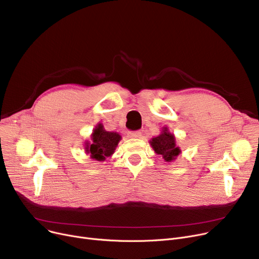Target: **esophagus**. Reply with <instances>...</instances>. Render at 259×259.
<instances>
[{"label": "esophagus", "mask_w": 259, "mask_h": 259, "mask_svg": "<svg viewBox=\"0 0 259 259\" xmlns=\"http://www.w3.org/2000/svg\"><path fill=\"white\" fill-rule=\"evenodd\" d=\"M128 137L132 138V139H140L142 137V132L141 131H129Z\"/></svg>", "instance_id": "obj_1"}]
</instances>
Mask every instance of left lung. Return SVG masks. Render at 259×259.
Here are the masks:
<instances>
[{
    "label": "left lung",
    "instance_id": "left-lung-1",
    "mask_svg": "<svg viewBox=\"0 0 259 259\" xmlns=\"http://www.w3.org/2000/svg\"><path fill=\"white\" fill-rule=\"evenodd\" d=\"M150 145L156 154L162 156L166 161H172L181 154V149L176 146L175 138L169 132L167 127H164L161 133L150 141Z\"/></svg>",
    "mask_w": 259,
    "mask_h": 259
}]
</instances>
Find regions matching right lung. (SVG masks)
<instances>
[{
    "mask_svg": "<svg viewBox=\"0 0 259 259\" xmlns=\"http://www.w3.org/2000/svg\"><path fill=\"white\" fill-rule=\"evenodd\" d=\"M120 139L121 137L117 132L106 131L103 124H98L91 134L92 142H86L85 151L95 160H105L106 157L114 153Z\"/></svg>",
    "mask_w": 259,
    "mask_h": 259,
    "instance_id": "right-lung-1",
    "label": "right lung"
}]
</instances>
